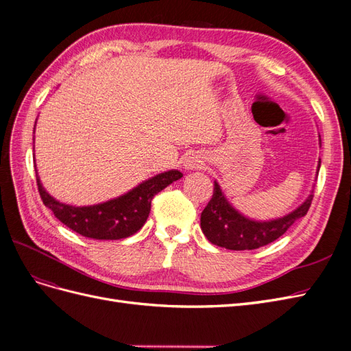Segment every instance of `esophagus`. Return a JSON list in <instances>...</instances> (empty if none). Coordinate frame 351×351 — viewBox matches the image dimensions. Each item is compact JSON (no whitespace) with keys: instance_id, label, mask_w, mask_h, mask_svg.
I'll list each match as a JSON object with an SVG mask.
<instances>
[{"instance_id":"1","label":"esophagus","mask_w":351,"mask_h":351,"mask_svg":"<svg viewBox=\"0 0 351 351\" xmlns=\"http://www.w3.org/2000/svg\"><path fill=\"white\" fill-rule=\"evenodd\" d=\"M205 165V159L204 156L200 155H196V154H192L190 156L186 158L184 161V167L189 168V169H197V168H204Z\"/></svg>"}]
</instances>
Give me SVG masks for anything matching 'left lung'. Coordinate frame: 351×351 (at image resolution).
I'll return each mask as SVG.
<instances>
[{
	"label": "left lung",
	"mask_w": 351,
	"mask_h": 351,
	"mask_svg": "<svg viewBox=\"0 0 351 351\" xmlns=\"http://www.w3.org/2000/svg\"><path fill=\"white\" fill-rule=\"evenodd\" d=\"M317 165V171H319ZM313 195L302 206L282 218L258 222L244 218L222 195L218 183H214V195L200 215V228L206 239L217 246L230 250H253L272 243L289 230L293 222L304 217L312 205Z\"/></svg>",
	"instance_id": "obj_1"
}]
</instances>
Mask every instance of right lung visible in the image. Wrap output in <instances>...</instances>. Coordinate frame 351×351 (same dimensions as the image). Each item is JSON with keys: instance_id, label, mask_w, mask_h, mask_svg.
<instances>
[{"instance_id": "obj_1", "label": "right lung", "mask_w": 351, "mask_h": 351, "mask_svg": "<svg viewBox=\"0 0 351 351\" xmlns=\"http://www.w3.org/2000/svg\"><path fill=\"white\" fill-rule=\"evenodd\" d=\"M182 177V173L171 169L149 178L134 187L132 192L114 200L83 208L60 204L51 197L42 187L38 174L36 184L44 205L54 212V215L70 230L89 239L119 240L130 237L139 231L149 217L154 196Z\"/></svg>"}]
</instances>
